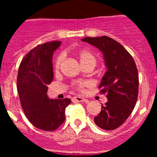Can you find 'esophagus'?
<instances>
[{
  "instance_id": "obj_1",
  "label": "esophagus",
  "mask_w": 157,
  "mask_h": 157,
  "mask_svg": "<svg viewBox=\"0 0 157 157\" xmlns=\"http://www.w3.org/2000/svg\"><path fill=\"white\" fill-rule=\"evenodd\" d=\"M72 101H74V102H84V101H86V99L82 98V97H75V98H72Z\"/></svg>"
}]
</instances>
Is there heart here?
I'll return each instance as SVG.
<instances>
[{"mask_svg": "<svg viewBox=\"0 0 157 157\" xmlns=\"http://www.w3.org/2000/svg\"><path fill=\"white\" fill-rule=\"evenodd\" d=\"M78 56L79 58L80 62H81L82 64H87V63H95L96 64V58L94 56V54L92 52H90L88 50H81L78 52ZM62 60H63V56L60 55L59 56H58V58L56 60V63H55V66L56 67H59V66L61 63ZM85 86V83L84 82H78V87L79 89H82L83 86Z\"/></svg>", "mask_w": 157, "mask_h": 157, "instance_id": "1", "label": "heart"}]
</instances>
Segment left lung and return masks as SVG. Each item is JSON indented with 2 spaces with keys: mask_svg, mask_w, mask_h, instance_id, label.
<instances>
[{
  "mask_svg": "<svg viewBox=\"0 0 157 157\" xmlns=\"http://www.w3.org/2000/svg\"><path fill=\"white\" fill-rule=\"evenodd\" d=\"M82 41L102 52L107 68L99 88L107 94L108 102L102 105L94 123L103 130H115L127 120L137 102L139 82L135 62L127 49L111 37H86Z\"/></svg>",
  "mask_w": 157,
  "mask_h": 157,
  "instance_id": "left-lung-1",
  "label": "left lung"
}]
</instances>
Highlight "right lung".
Returning a JSON list of instances; mask_svg holds the SVG:
<instances>
[{"instance_id": "add662e5", "label": "right lung", "mask_w": 157, "mask_h": 157, "mask_svg": "<svg viewBox=\"0 0 157 157\" xmlns=\"http://www.w3.org/2000/svg\"><path fill=\"white\" fill-rule=\"evenodd\" d=\"M61 45L52 41L33 48L20 63L17 76V90L22 108L35 127L52 131L65 120V109L70 99H50L48 87L53 79L52 56Z\"/></svg>"}]
</instances>
